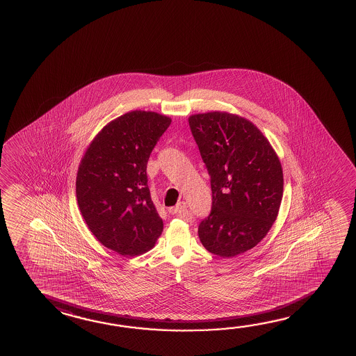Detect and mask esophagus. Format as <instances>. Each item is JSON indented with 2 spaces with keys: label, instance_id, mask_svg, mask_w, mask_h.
I'll list each match as a JSON object with an SVG mask.
<instances>
[{
  "label": "esophagus",
  "instance_id": "obj_1",
  "mask_svg": "<svg viewBox=\"0 0 356 356\" xmlns=\"http://www.w3.org/2000/svg\"><path fill=\"white\" fill-rule=\"evenodd\" d=\"M170 212L174 213V215H177L179 218H184L185 221H191V220H193L191 212L187 210L186 202H179L175 207H172V209L170 210Z\"/></svg>",
  "mask_w": 356,
  "mask_h": 356
}]
</instances>
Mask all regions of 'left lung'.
Listing matches in <instances>:
<instances>
[{"instance_id":"8db88e82","label":"left lung","mask_w":356,"mask_h":356,"mask_svg":"<svg viewBox=\"0 0 356 356\" xmlns=\"http://www.w3.org/2000/svg\"><path fill=\"white\" fill-rule=\"evenodd\" d=\"M188 125L210 175L211 212L199 225L207 251L243 254L266 236L280 209V160L262 132L232 113H197Z\"/></svg>"}]
</instances>
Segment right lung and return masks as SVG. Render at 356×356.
<instances>
[{"instance_id": "right-lung-1", "label": "right lung", "mask_w": 356, "mask_h": 356, "mask_svg": "<svg viewBox=\"0 0 356 356\" xmlns=\"http://www.w3.org/2000/svg\"><path fill=\"white\" fill-rule=\"evenodd\" d=\"M170 124L160 113H125L96 135L79 166L76 197L82 218L95 237L120 255L144 254L163 232L146 168Z\"/></svg>"}]
</instances>
